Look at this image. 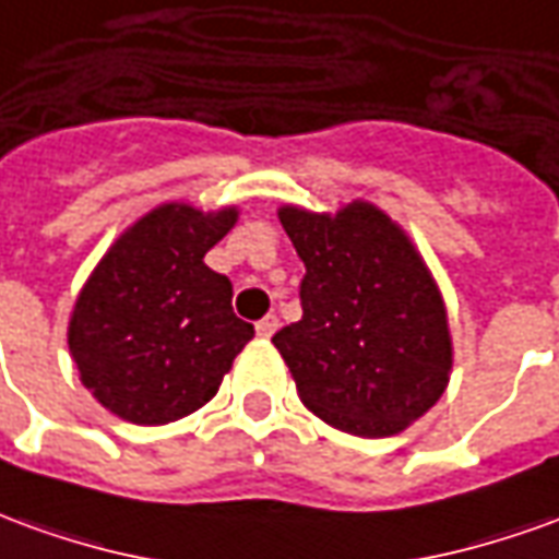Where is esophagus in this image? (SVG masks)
I'll return each instance as SVG.
<instances>
[{
	"label": "esophagus",
	"mask_w": 559,
	"mask_h": 559,
	"mask_svg": "<svg viewBox=\"0 0 559 559\" xmlns=\"http://www.w3.org/2000/svg\"><path fill=\"white\" fill-rule=\"evenodd\" d=\"M275 330H278V318H275V314H266L263 320H257V335H260V338H272Z\"/></svg>",
	"instance_id": "obj_1"
}]
</instances>
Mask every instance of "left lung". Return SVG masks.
Masks as SVG:
<instances>
[{
    "instance_id": "obj_1",
    "label": "left lung",
    "mask_w": 559,
    "mask_h": 559,
    "mask_svg": "<svg viewBox=\"0 0 559 559\" xmlns=\"http://www.w3.org/2000/svg\"><path fill=\"white\" fill-rule=\"evenodd\" d=\"M278 221L306 263L302 320L272 335L299 400L350 436H396L439 402L454 366L427 260L366 199L338 212L281 205Z\"/></svg>"
}]
</instances>
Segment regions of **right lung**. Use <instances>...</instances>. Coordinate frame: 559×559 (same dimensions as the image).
<instances>
[{"instance_id":"1","label":"right lung","mask_w":559,"mask_h":559,"mask_svg":"<svg viewBox=\"0 0 559 559\" xmlns=\"http://www.w3.org/2000/svg\"><path fill=\"white\" fill-rule=\"evenodd\" d=\"M239 221L163 202L127 226L90 272L69 318L81 384L120 420L163 427L212 400L253 326L205 253Z\"/></svg>"}]
</instances>
